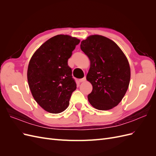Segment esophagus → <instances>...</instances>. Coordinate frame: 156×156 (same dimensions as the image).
I'll return each instance as SVG.
<instances>
[{"instance_id":"34e87169","label":"esophagus","mask_w":156,"mask_h":156,"mask_svg":"<svg viewBox=\"0 0 156 156\" xmlns=\"http://www.w3.org/2000/svg\"><path fill=\"white\" fill-rule=\"evenodd\" d=\"M85 81H86V77H85L82 78V79H80L79 80V81L80 83H83V82H84Z\"/></svg>"}]
</instances>
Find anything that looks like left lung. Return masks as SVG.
Listing matches in <instances>:
<instances>
[{"label":"left lung","instance_id":"8db88e82","mask_svg":"<svg viewBox=\"0 0 156 156\" xmlns=\"http://www.w3.org/2000/svg\"><path fill=\"white\" fill-rule=\"evenodd\" d=\"M81 49L90 66L87 79L92 85L88 100L96 109H111L122 101L128 88L131 72L128 60L118 45L101 35L83 40Z\"/></svg>","mask_w":156,"mask_h":156}]
</instances>
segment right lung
Listing matches in <instances>:
<instances>
[{
    "label": "right lung",
    "instance_id": "obj_1",
    "mask_svg": "<svg viewBox=\"0 0 156 156\" xmlns=\"http://www.w3.org/2000/svg\"><path fill=\"white\" fill-rule=\"evenodd\" d=\"M79 42L69 35H56L42 44L30 60L27 79L32 95L50 113L64 111L77 88L68 60Z\"/></svg>",
    "mask_w": 156,
    "mask_h": 156
}]
</instances>
